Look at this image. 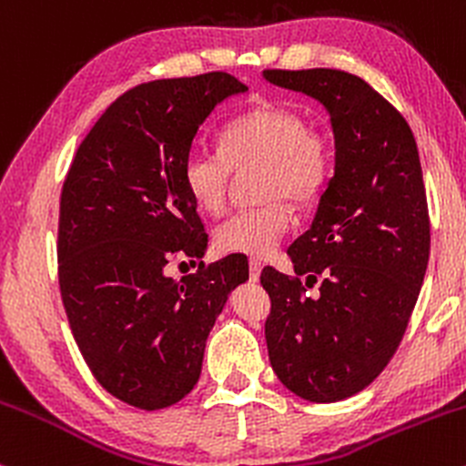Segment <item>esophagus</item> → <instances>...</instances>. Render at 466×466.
<instances>
[{
    "label": "esophagus",
    "instance_id": "esophagus-1",
    "mask_svg": "<svg viewBox=\"0 0 466 466\" xmlns=\"http://www.w3.org/2000/svg\"><path fill=\"white\" fill-rule=\"evenodd\" d=\"M260 269H263V265H260L258 260L251 258V260H249V280H251V282L258 280V278H260Z\"/></svg>",
    "mask_w": 466,
    "mask_h": 466
}]
</instances>
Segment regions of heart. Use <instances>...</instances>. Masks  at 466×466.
<instances>
[{
    "label": "heart",
    "instance_id": "b5f03b06",
    "mask_svg": "<svg viewBox=\"0 0 466 466\" xmlns=\"http://www.w3.org/2000/svg\"><path fill=\"white\" fill-rule=\"evenodd\" d=\"M258 166L263 203L229 215L215 229L223 254L263 258L293 228V203H311L322 195L333 170V148L324 133L307 129L302 116L287 106L256 105L228 122L218 148L195 147L181 164L186 192L201 210L221 212L234 170Z\"/></svg>",
    "mask_w": 466,
    "mask_h": 466
}]
</instances>
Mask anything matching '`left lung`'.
<instances>
[{"instance_id": "left-lung-1", "label": "left lung", "mask_w": 466, "mask_h": 466, "mask_svg": "<svg viewBox=\"0 0 466 466\" xmlns=\"http://www.w3.org/2000/svg\"><path fill=\"white\" fill-rule=\"evenodd\" d=\"M319 100L335 136V175L311 228L287 249L296 276L265 267L269 361L282 386L335 403L370 386L397 352L430 260V212L414 133L366 80L341 69H265ZM320 278V293L307 297Z\"/></svg>"}]
</instances>
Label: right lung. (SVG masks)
Instances as JSON below:
<instances>
[{
  "label": "right lung",
  "mask_w": 466,
  "mask_h": 466,
  "mask_svg": "<svg viewBox=\"0 0 466 466\" xmlns=\"http://www.w3.org/2000/svg\"><path fill=\"white\" fill-rule=\"evenodd\" d=\"M248 92L226 72L162 78L109 105L80 142L61 190L58 287L96 381L147 411L195 388L228 293L248 280L229 254L173 280L170 260L199 258L208 234L181 164L212 109Z\"/></svg>",
  "instance_id": "add662e5"
}]
</instances>
